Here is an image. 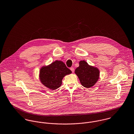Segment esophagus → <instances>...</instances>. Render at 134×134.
I'll list each match as a JSON object with an SVG mask.
<instances>
[{"label": "esophagus", "mask_w": 134, "mask_h": 134, "mask_svg": "<svg viewBox=\"0 0 134 134\" xmlns=\"http://www.w3.org/2000/svg\"><path fill=\"white\" fill-rule=\"evenodd\" d=\"M70 70H71V71H72V72H74V68H73V67H71V68H70Z\"/></svg>", "instance_id": "1"}]
</instances>
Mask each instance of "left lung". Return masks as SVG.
Wrapping results in <instances>:
<instances>
[{"mask_svg": "<svg viewBox=\"0 0 134 134\" xmlns=\"http://www.w3.org/2000/svg\"><path fill=\"white\" fill-rule=\"evenodd\" d=\"M75 73L81 85L87 88L94 85L99 76V71L97 68L89 65L85 61L79 62V66L75 70Z\"/></svg>", "mask_w": 134, "mask_h": 134, "instance_id": "1", "label": "left lung"}]
</instances>
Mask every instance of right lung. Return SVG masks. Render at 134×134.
<instances>
[{"instance_id": "add662e5", "label": "right lung", "mask_w": 134, "mask_h": 134, "mask_svg": "<svg viewBox=\"0 0 134 134\" xmlns=\"http://www.w3.org/2000/svg\"><path fill=\"white\" fill-rule=\"evenodd\" d=\"M71 73L72 71L62 61L56 60L41 69L40 79L43 85L54 90L61 86L63 78Z\"/></svg>"}]
</instances>
